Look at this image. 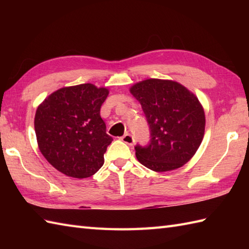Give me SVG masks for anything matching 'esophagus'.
Here are the masks:
<instances>
[{"label":"esophagus","mask_w":249,"mask_h":249,"mask_svg":"<svg viewBox=\"0 0 249 249\" xmlns=\"http://www.w3.org/2000/svg\"><path fill=\"white\" fill-rule=\"evenodd\" d=\"M121 139H122V141L125 142V143L128 144V145H133L135 143V138L128 133H126L123 137H122Z\"/></svg>","instance_id":"1"}]
</instances>
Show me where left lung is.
<instances>
[{
  "label": "left lung",
  "mask_w": 249,
  "mask_h": 249,
  "mask_svg": "<svg viewBox=\"0 0 249 249\" xmlns=\"http://www.w3.org/2000/svg\"><path fill=\"white\" fill-rule=\"evenodd\" d=\"M150 127L149 145L135 146L137 160L156 172L181 168L202 142L204 110L196 95L172 80L146 79L129 89Z\"/></svg>",
  "instance_id": "1"
}]
</instances>
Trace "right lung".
<instances>
[{
  "instance_id": "right-lung-1",
  "label": "right lung",
  "mask_w": 249,
  "mask_h": 249,
  "mask_svg": "<svg viewBox=\"0 0 249 249\" xmlns=\"http://www.w3.org/2000/svg\"><path fill=\"white\" fill-rule=\"evenodd\" d=\"M108 94V89L83 83L57 89L37 108L34 127L39 151L65 176L89 178L104 165L113 140L100 116Z\"/></svg>"
}]
</instances>
